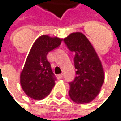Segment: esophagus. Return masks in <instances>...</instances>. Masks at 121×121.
<instances>
[{
	"label": "esophagus",
	"instance_id": "obj_1",
	"mask_svg": "<svg viewBox=\"0 0 121 121\" xmlns=\"http://www.w3.org/2000/svg\"><path fill=\"white\" fill-rule=\"evenodd\" d=\"M63 77V74H60V75H57V78H58V80L62 79Z\"/></svg>",
	"mask_w": 121,
	"mask_h": 121
}]
</instances>
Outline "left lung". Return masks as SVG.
<instances>
[{
  "mask_svg": "<svg viewBox=\"0 0 121 121\" xmlns=\"http://www.w3.org/2000/svg\"><path fill=\"white\" fill-rule=\"evenodd\" d=\"M68 48L75 53V80L70 82L69 95L77 104L90 103L100 92L104 82L101 62L85 34L73 32L63 39Z\"/></svg>",
  "mask_w": 121,
  "mask_h": 121,
  "instance_id": "left-lung-1",
  "label": "left lung"
}]
</instances>
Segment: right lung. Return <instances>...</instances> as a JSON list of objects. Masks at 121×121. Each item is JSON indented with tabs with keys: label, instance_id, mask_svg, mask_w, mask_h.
Wrapping results in <instances>:
<instances>
[{
	"label": "right lung",
	"instance_id": "add662e5",
	"mask_svg": "<svg viewBox=\"0 0 121 121\" xmlns=\"http://www.w3.org/2000/svg\"><path fill=\"white\" fill-rule=\"evenodd\" d=\"M62 41L56 36L42 35L34 41L20 74L21 87L27 96L41 100L52 90L56 78L46 56L59 46Z\"/></svg>",
	"mask_w": 121,
	"mask_h": 121
}]
</instances>
